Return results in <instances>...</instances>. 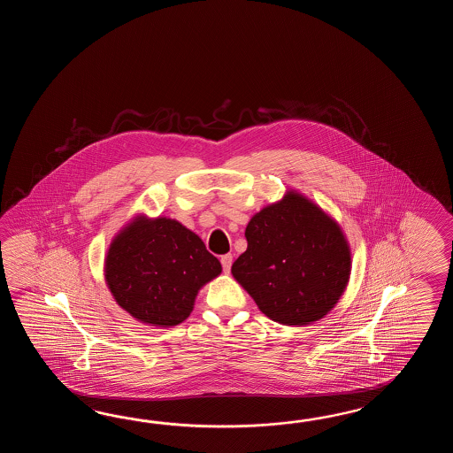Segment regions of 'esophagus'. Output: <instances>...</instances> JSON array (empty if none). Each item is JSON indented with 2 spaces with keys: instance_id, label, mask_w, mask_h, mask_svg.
I'll return each instance as SVG.
<instances>
[{
  "instance_id": "1",
  "label": "esophagus",
  "mask_w": 453,
  "mask_h": 453,
  "mask_svg": "<svg viewBox=\"0 0 453 453\" xmlns=\"http://www.w3.org/2000/svg\"><path fill=\"white\" fill-rule=\"evenodd\" d=\"M220 262H222L223 272L228 273L231 269V264H233V256L231 254H225V256H222Z\"/></svg>"
}]
</instances>
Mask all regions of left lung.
Returning a JSON list of instances; mask_svg holds the SVG:
<instances>
[{
	"label": "left lung",
	"instance_id": "1",
	"mask_svg": "<svg viewBox=\"0 0 453 453\" xmlns=\"http://www.w3.org/2000/svg\"><path fill=\"white\" fill-rule=\"evenodd\" d=\"M248 250L231 273L267 318L308 326L327 316L351 273L347 238L334 219L296 191L256 213Z\"/></svg>",
	"mask_w": 453,
	"mask_h": 453
}]
</instances>
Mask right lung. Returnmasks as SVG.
Segmentation results:
<instances>
[{
	"mask_svg": "<svg viewBox=\"0 0 453 453\" xmlns=\"http://www.w3.org/2000/svg\"><path fill=\"white\" fill-rule=\"evenodd\" d=\"M222 264L181 223L137 215L116 234L105 257V280L116 303L142 324L173 327L189 318L205 283Z\"/></svg>",
	"mask_w": 453,
	"mask_h": 453,
	"instance_id": "1",
	"label": "right lung"
}]
</instances>
